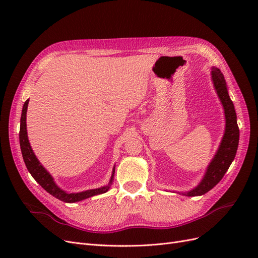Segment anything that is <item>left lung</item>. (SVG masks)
<instances>
[{"label":"left lung","instance_id":"obj_1","mask_svg":"<svg viewBox=\"0 0 258 258\" xmlns=\"http://www.w3.org/2000/svg\"><path fill=\"white\" fill-rule=\"evenodd\" d=\"M212 83L217 93L218 99L224 108L225 114V131L218 150L216 151L213 159L211 160L206 170V173L200 183L189 191L178 192L188 197L202 196L207 194L221 181L224 174L227 172L231 162L236 157V153L239 145V127L237 123V115L232 101L229 98L227 84L220 69H211Z\"/></svg>","mask_w":258,"mask_h":258}]
</instances>
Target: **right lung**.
Instances as JSON below:
<instances>
[{
    "label": "right lung",
    "mask_w": 258,
    "mask_h": 258,
    "mask_svg": "<svg viewBox=\"0 0 258 258\" xmlns=\"http://www.w3.org/2000/svg\"><path fill=\"white\" fill-rule=\"evenodd\" d=\"M28 104H29V99L26 101L25 104L22 107V113H21V118H20V131H19V142H20V148H21V154L23 157V161L26 163V167L28 169L31 175L33 176L35 181L40 184L43 188L49 192L51 196L56 197L57 199L68 202V204H73V202L82 201L87 198H90L92 196H96V195L104 194L106 192L113 183L114 179V173H115V166L113 168V172L110 182L106 186H102L100 188L95 189H89L81 192H67L66 190L61 189L60 187L54 183L53 177L50 175V173L46 170L41 162L38 161L34 152L32 151V147L30 145L29 139H28V132H27V110H28Z\"/></svg>",
    "instance_id": "right-lung-1"
}]
</instances>
